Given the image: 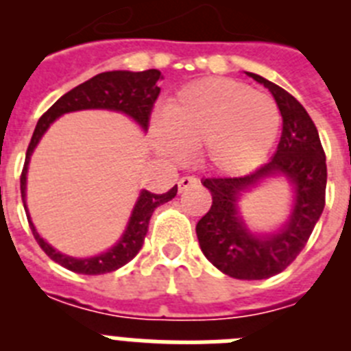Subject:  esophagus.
Listing matches in <instances>:
<instances>
[{"mask_svg": "<svg viewBox=\"0 0 351 351\" xmlns=\"http://www.w3.org/2000/svg\"><path fill=\"white\" fill-rule=\"evenodd\" d=\"M198 184V179L193 178V176H184V178L179 179L178 186H179V191H184L188 190V188H191V186H197Z\"/></svg>", "mask_w": 351, "mask_h": 351, "instance_id": "34e87169", "label": "esophagus"}]
</instances>
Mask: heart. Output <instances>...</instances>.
Masks as SVG:
<instances>
[{
    "label": "heart",
    "mask_w": 351,
    "mask_h": 351,
    "mask_svg": "<svg viewBox=\"0 0 351 351\" xmlns=\"http://www.w3.org/2000/svg\"><path fill=\"white\" fill-rule=\"evenodd\" d=\"M280 110L271 96L228 79L186 86L153 126L156 149L170 160L200 151L209 169L237 173L258 165L280 132Z\"/></svg>",
    "instance_id": "obj_1"
}]
</instances>
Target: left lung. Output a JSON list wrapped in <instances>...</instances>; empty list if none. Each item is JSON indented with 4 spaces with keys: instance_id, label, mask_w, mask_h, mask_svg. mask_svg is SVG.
<instances>
[{
    "instance_id": "obj_1",
    "label": "left lung",
    "mask_w": 351,
    "mask_h": 351,
    "mask_svg": "<svg viewBox=\"0 0 351 351\" xmlns=\"http://www.w3.org/2000/svg\"><path fill=\"white\" fill-rule=\"evenodd\" d=\"M247 75L272 93L280 108L283 132L278 151L271 161L246 176L204 179L213 195V206L197 223V237L206 258L223 274L235 280H267L297 258L320 219L327 163L318 130L306 108L278 84L250 71ZM276 175H285L294 186L291 218L274 234H253L238 214V198Z\"/></svg>"
}]
</instances>
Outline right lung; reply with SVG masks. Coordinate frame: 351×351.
<instances>
[{"label":"right lung","mask_w":351,"mask_h":351,"mask_svg":"<svg viewBox=\"0 0 351 351\" xmlns=\"http://www.w3.org/2000/svg\"><path fill=\"white\" fill-rule=\"evenodd\" d=\"M161 79L160 70H145V71H104L98 73L93 79L79 84L77 88L63 95L60 100L56 101L47 112L43 114L36 123V128L33 132L29 145L26 151V161L21 173V195H23L24 209L26 207V176L27 165H29L31 153L35 151L36 144L40 142L42 135L47 132L49 126L54 123L60 116L66 112H75V110H86V108H107V110H116L132 117L144 132L149 128V119L153 112L154 101L160 95L158 80ZM178 195V184L172 190L163 195L151 193V191L142 190L138 195V200L135 204L130 216V221L126 225L125 234L108 251L101 255L91 256V258H73L56 251L49 243H45L36 232L35 225L31 223L29 213H27V221H29L31 232L35 235L36 243L40 244L45 255L54 260L56 263L63 265L64 269L79 274H105V272L117 271L125 263L135 258L142 244H144L145 234L149 228V219L153 216L154 209L161 204L169 202Z\"/></svg>","instance_id":"1"}]
</instances>
